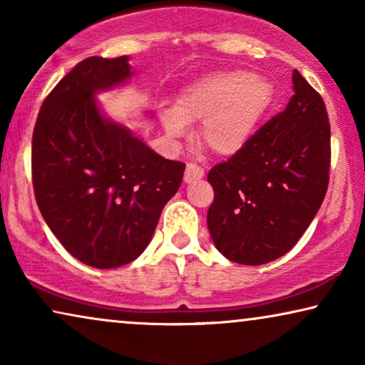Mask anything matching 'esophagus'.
Returning <instances> with one entry per match:
<instances>
[{
	"instance_id": "obj_1",
	"label": "esophagus",
	"mask_w": 365,
	"mask_h": 365,
	"mask_svg": "<svg viewBox=\"0 0 365 365\" xmlns=\"http://www.w3.org/2000/svg\"><path fill=\"white\" fill-rule=\"evenodd\" d=\"M204 178V171L199 166H196V164H187L186 166V171H184V181H186L187 184L191 182H196L199 181V179Z\"/></svg>"
}]
</instances>
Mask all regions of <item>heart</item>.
Returning a JSON list of instances; mask_svg holds the SVG:
<instances>
[{"mask_svg": "<svg viewBox=\"0 0 365 365\" xmlns=\"http://www.w3.org/2000/svg\"><path fill=\"white\" fill-rule=\"evenodd\" d=\"M272 84L242 69L216 71L184 88L174 109H164L161 123L169 138L186 134V124L202 121L201 141L222 158L236 156L251 141L271 108Z\"/></svg>", "mask_w": 365, "mask_h": 365, "instance_id": "b5f03b06", "label": "heart"}]
</instances>
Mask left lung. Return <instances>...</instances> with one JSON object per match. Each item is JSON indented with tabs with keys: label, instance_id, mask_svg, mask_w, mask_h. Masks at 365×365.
<instances>
[{
	"label": "left lung",
	"instance_id": "8db88e82",
	"mask_svg": "<svg viewBox=\"0 0 365 365\" xmlns=\"http://www.w3.org/2000/svg\"><path fill=\"white\" fill-rule=\"evenodd\" d=\"M282 113L241 153L214 166L207 227L229 261L261 266L296 246L326 196L331 126L321 94L299 71Z\"/></svg>",
	"mask_w": 365,
	"mask_h": 365
}]
</instances>
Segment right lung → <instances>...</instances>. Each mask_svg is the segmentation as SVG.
<instances>
[{
  "label": "right lung",
  "instance_id": "obj_1",
  "mask_svg": "<svg viewBox=\"0 0 365 365\" xmlns=\"http://www.w3.org/2000/svg\"><path fill=\"white\" fill-rule=\"evenodd\" d=\"M133 74L129 56L84 59L44 99L33 133L41 216L71 256L96 269L141 256L186 169L101 111L96 94Z\"/></svg>",
  "mask_w": 365,
  "mask_h": 365
}]
</instances>
